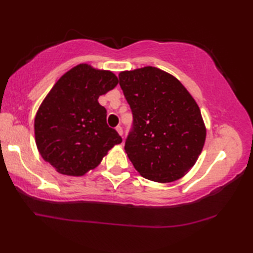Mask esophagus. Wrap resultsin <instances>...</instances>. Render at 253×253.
I'll use <instances>...</instances> for the list:
<instances>
[{
	"instance_id": "esophagus-1",
	"label": "esophagus",
	"mask_w": 253,
	"mask_h": 253,
	"mask_svg": "<svg viewBox=\"0 0 253 253\" xmlns=\"http://www.w3.org/2000/svg\"><path fill=\"white\" fill-rule=\"evenodd\" d=\"M116 130H117V132L121 136H123V134H124V131H123V127L122 126H117L116 127Z\"/></svg>"
}]
</instances>
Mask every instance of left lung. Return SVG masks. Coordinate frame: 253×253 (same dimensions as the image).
<instances>
[{"instance_id":"obj_1","label":"left lung","mask_w":253,"mask_h":253,"mask_svg":"<svg viewBox=\"0 0 253 253\" xmlns=\"http://www.w3.org/2000/svg\"><path fill=\"white\" fill-rule=\"evenodd\" d=\"M119 84L132 113L125 152L149 181L169 183L193 168L207 129L198 104L168 72L144 67L119 74Z\"/></svg>"}]
</instances>
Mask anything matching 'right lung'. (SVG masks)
<instances>
[{"mask_svg":"<svg viewBox=\"0 0 253 253\" xmlns=\"http://www.w3.org/2000/svg\"><path fill=\"white\" fill-rule=\"evenodd\" d=\"M117 84L111 71L81 63L66 72L42 101L34 119L36 144L58 173L83 176L122 143L118 132L107 125L106 108L98 102Z\"/></svg>","mask_w":253,"mask_h":253,"instance_id":"1","label":"right lung"}]
</instances>
